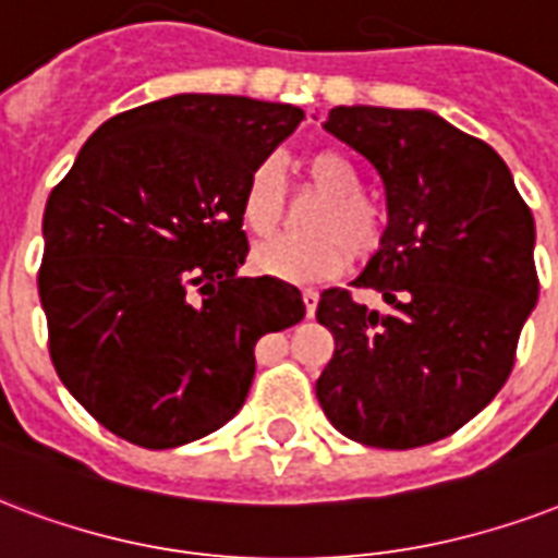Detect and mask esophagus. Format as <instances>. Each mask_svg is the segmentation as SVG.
Returning <instances> with one entry per match:
<instances>
[{
    "instance_id": "obj_1",
    "label": "esophagus",
    "mask_w": 558,
    "mask_h": 558,
    "mask_svg": "<svg viewBox=\"0 0 558 558\" xmlns=\"http://www.w3.org/2000/svg\"><path fill=\"white\" fill-rule=\"evenodd\" d=\"M317 291H311V288H305V291H302V302H305V314H308V317H314V308H317Z\"/></svg>"
}]
</instances>
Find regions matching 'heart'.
Returning <instances> with one entry per match:
<instances>
[{"instance_id":"1","label":"heart","mask_w":558,"mask_h":558,"mask_svg":"<svg viewBox=\"0 0 558 558\" xmlns=\"http://www.w3.org/2000/svg\"><path fill=\"white\" fill-rule=\"evenodd\" d=\"M302 183L323 197L311 211L308 230L314 235H279L253 247L258 274L314 282L343 270L349 256L369 258L381 250L390 215L381 201L364 192V171L349 154L319 148L302 159ZM284 192L279 171L270 159L258 162L241 189L239 215L244 230L265 239L282 223Z\"/></svg>"}]
</instances>
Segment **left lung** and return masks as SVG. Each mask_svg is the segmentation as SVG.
<instances>
[{
	"mask_svg": "<svg viewBox=\"0 0 558 558\" xmlns=\"http://www.w3.org/2000/svg\"><path fill=\"white\" fill-rule=\"evenodd\" d=\"M326 131L387 185L390 227L347 288L319 293L335 355L317 378L328 422L355 442L408 451L445 439L507 384L538 300L533 215L507 162L425 110L335 107Z\"/></svg>",
	"mask_w": 558,
	"mask_h": 558,
	"instance_id": "obj_1",
	"label": "left lung"
}]
</instances>
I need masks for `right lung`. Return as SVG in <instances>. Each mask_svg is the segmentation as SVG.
<instances>
[{
    "label": "right lung",
    "mask_w": 558,
    "mask_h": 558,
    "mask_svg": "<svg viewBox=\"0 0 558 558\" xmlns=\"http://www.w3.org/2000/svg\"><path fill=\"white\" fill-rule=\"evenodd\" d=\"M300 107L174 95L113 116L49 194L37 274L60 381L107 430L177 448L227 425L300 288L239 276L241 189Z\"/></svg>",
    "instance_id": "right-lung-1"
}]
</instances>
